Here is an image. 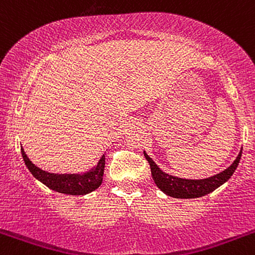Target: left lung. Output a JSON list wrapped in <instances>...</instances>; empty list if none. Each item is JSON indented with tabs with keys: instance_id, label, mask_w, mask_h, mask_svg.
<instances>
[{
	"instance_id": "8db88e82",
	"label": "left lung",
	"mask_w": 255,
	"mask_h": 255,
	"mask_svg": "<svg viewBox=\"0 0 255 255\" xmlns=\"http://www.w3.org/2000/svg\"><path fill=\"white\" fill-rule=\"evenodd\" d=\"M144 156L150 163L151 175H152L153 181L162 192L174 198H198L213 192L215 189L222 186L231 178V175L234 174L240 163L242 149L237 155L236 159L231 163V166H229L223 172L206 179H185L174 177V175H170L159 168L145 151Z\"/></svg>"
}]
</instances>
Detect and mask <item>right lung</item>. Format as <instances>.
Masks as SVG:
<instances>
[{
	"mask_svg": "<svg viewBox=\"0 0 255 255\" xmlns=\"http://www.w3.org/2000/svg\"><path fill=\"white\" fill-rule=\"evenodd\" d=\"M21 155H23L24 162L26 164L30 173L49 187L53 191L60 192L64 195L80 196L87 195L93 192L98 187L102 185L103 175H104L105 168V155L100 157L99 162L89 170L83 173H49L47 170L38 168L32 163V161L27 157L23 147H21Z\"/></svg>",
	"mask_w": 255,
	"mask_h": 255,
	"instance_id": "right-lung-1",
	"label": "right lung"
}]
</instances>
